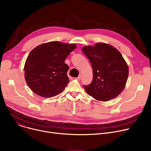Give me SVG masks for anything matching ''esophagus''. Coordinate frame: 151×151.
Returning <instances> with one entry per match:
<instances>
[{
  "instance_id": "obj_1",
  "label": "esophagus",
  "mask_w": 151,
  "mask_h": 151,
  "mask_svg": "<svg viewBox=\"0 0 151 151\" xmlns=\"http://www.w3.org/2000/svg\"><path fill=\"white\" fill-rule=\"evenodd\" d=\"M82 78V75H81V74H80V75H79V76L76 78V79H78V80H80V79H81Z\"/></svg>"
}]
</instances>
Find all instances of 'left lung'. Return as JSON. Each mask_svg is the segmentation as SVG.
I'll return each instance as SVG.
<instances>
[{
	"label": "left lung",
	"mask_w": 151,
	"mask_h": 151,
	"mask_svg": "<svg viewBox=\"0 0 151 151\" xmlns=\"http://www.w3.org/2000/svg\"><path fill=\"white\" fill-rule=\"evenodd\" d=\"M82 51L93 68L92 83L83 86L87 94L99 101H107L121 93L127 82L129 68L118 50L98 42L94 46L84 47Z\"/></svg>",
	"instance_id": "8db88e82"
}]
</instances>
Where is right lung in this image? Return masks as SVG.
<instances>
[{
  "instance_id": "obj_1",
  "label": "right lung",
  "mask_w": 151,
  "mask_h": 151,
  "mask_svg": "<svg viewBox=\"0 0 151 151\" xmlns=\"http://www.w3.org/2000/svg\"><path fill=\"white\" fill-rule=\"evenodd\" d=\"M76 47L73 44L47 42L35 48L24 66L27 85L36 94L52 97L61 93L69 82L67 56Z\"/></svg>"
}]
</instances>
